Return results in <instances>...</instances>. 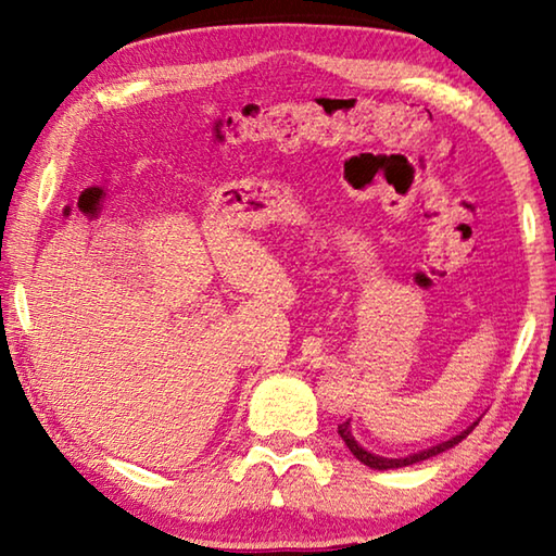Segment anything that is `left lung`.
<instances>
[{"label": "left lung", "mask_w": 556, "mask_h": 556, "mask_svg": "<svg viewBox=\"0 0 556 556\" xmlns=\"http://www.w3.org/2000/svg\"><path fill=\"white\" fill-rule=\"evenodd\" d=\"M473 427H476V425H470L468 429H464V431H460V434H456V437H451L448 441H441V444H437V446L425 448V451H417V454H409V456H404V458H384V456H375V454H370V451H365L361 444H357L355 437L351 434V421H343V425H338V434H341V439L345 441V446L351 448V454H353L357 460H361V464L370 466V468H375V470H388V468H402V466L419 464V460H427V458H431V456L441 454V451L456 446L458 441H464V439L470 434V431H473Z\"/></svg>", "instance_id": "obj_1"}]
</instances>
